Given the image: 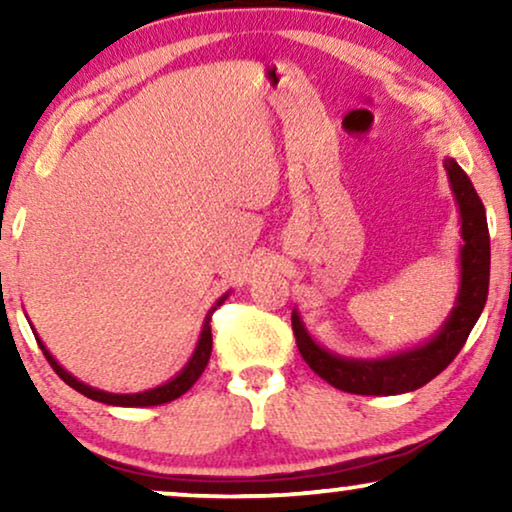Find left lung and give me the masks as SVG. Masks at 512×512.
Wrapping results in <instances>:
<instances>
[{
    "instance_id": "left-lung-1",
    "label": "left lung",
    "mask_w": 512,
    "mask_h": 512,
    "mask_svg": "<svg viewBox=\"0 0 512 512\" xmlns=\"http://www.w3.org/2000/svg\"><path fill=\"white\" fill-rule=\"evenodd\" d=\"M443 165L459 207V291L452 312L433 338L380 359H349L317 345V340L307 333L298 310L291 314L298 352L303 354L307 366L335 389L361 396H394L424 387L450 366L485 310L489 291V230L485 207L457 160L445 158Z\"/></svg>"
}]
</instances>
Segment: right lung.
Returning <instances> with one entry per match:
<instances>
[{
    "label": "right lung",
    "instance_id": "right-lung-1",
    "mask_svg": "<svg viewBox=\"0 0 512 512\" xmlns=\"http://www.w3.org/2000/svg\"><path fill=\"white\" fill-rule=\"evenodd\" d=\"M226 298H228V293H223V296L212 305V310L207 312L205 324H202V331H200V338H198V345H195L191 359H188L186 366L181 368L179 373L172 377V380H167L165 384H158V387H153V389L137 391V394H111V391L95 389L86 382L76 380L72 373H67V370L53 359V354L48 352L44 342H41L37 331H34V335H37V342H39L41 352H44V356H46V361L51 363V368L60 375V380L69 384L72 389L79 391V394L93 398V401L107 403V405H121V408H151V405L170 403V401H174V398H179L181 394H186V391L191 389L195 382H198V377L205 373L209 354H212V326H209V321H212V314H214L216 307L223 305V300H226Z\"/></svg>",
    "mask_w": 512,
    "mask_h": 512
}]
</instances>
